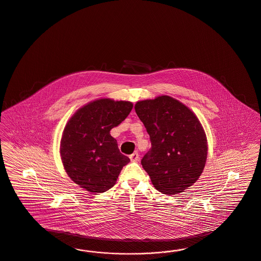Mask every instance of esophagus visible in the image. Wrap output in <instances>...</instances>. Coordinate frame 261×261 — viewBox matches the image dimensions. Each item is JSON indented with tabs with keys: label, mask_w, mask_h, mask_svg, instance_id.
Wrapping results in <instances>:
<instances>
[{
	"label": "esophagus",
	"mask_w": 261,
	"mask_h": 261,
	"mask_svg": "<svg viewBox=\"0 0 261 261\" xmlns=\"http://www.w3.org/2000/svg\"><path fill=\"white\" fill-rule=\"evenodd\" d=\"M129 158H130V160H131L132 162H137V161H139V153H132V154L129 156Z\"/></svg>",
	"instance_id": "esophagus-1"
}]
</instances>
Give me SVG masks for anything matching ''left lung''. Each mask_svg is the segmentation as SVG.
<instances>
[{
    "mask_svg": "<svg viewBox=\"0 0 261 261\" xmlns=\"http://www.w3.org/2000/svg\"><path fill=\"white\" fill-rule=\"evenodd\" d=\"M135 111L151 142L142 166L153 186L166 195L188 189L206 162V135L198 117L168 95L139 101Z\"/></svg>",
    "mask_w": 261,
    "mask_h": 261,
    "instance_id": "8db88e82",
    "label": "left lung"
}]
</instances>
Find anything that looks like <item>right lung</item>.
Instances as JSON below:
<instances>
[{
  "label": "right lung",
  "mask_w": 261,
  "mask_h": 261,
  "mask_svg": "<svg viewBox=\"0 0 261 261\" xmlns=\"http://www.w3.org/2000/svg\"><path fill=\"white\" fill-rule=\"evenodd\" d=\"M133 108L129 101L94 100L68 120L61 141V157L68 176L90 193H103L117 182L130 159L120 153L110 131Z\"/></svg>",
  "instance_id": "obj_1"
}]
</instances>
